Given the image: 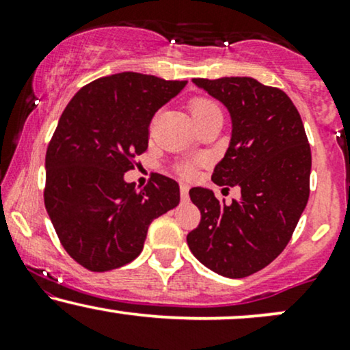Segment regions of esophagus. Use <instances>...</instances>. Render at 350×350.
<instances>
[{
    "mask_svg": "<svg viewBox=\"0 0 350 350\" xmlns=\"http://www.w3.org/2000/svg\"><path fill=\"white\" fill-rule=\"evenodd\" d=\"M179 189H180V198H183V200H187V198H189V186H187V184H180Z\"/></svg>",
    "mask_w": 350,
    "mask_h": 350,
    "instance_id": "1",
    "label": "esophagus"
}]
</instances>
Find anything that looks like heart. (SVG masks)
Returning a JSON list of instances; mask_svg holds the SVG:
<instances>
[{"instance_id": "obj_1", "label": "heart", "mask_w": 350, "mask_h": 350, "mask_svg": "<svg viewBox=\"0 0 350 350\" xmlns=\"http://www.w3.org/2000/svg\"><path fill=\"white\" fill-rule=\"evenodd\" d=\"M214 110H219V107H217L215 103L208 98L198 97L191 102L192 118H196V116H200L204 113H208V111H214ZM179 172L184 176V178H191V176H194V167H192L191 164H183V166L179 167Z\"/></svg>"}]
</instances>
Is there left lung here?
Wrapping results in <instances>:
<instances>
[{
    "label": "left lung",
    "mask_w": 350,
    "mask_h": 350,
    "mask_svg": "<svg viewBox=\"0 0 350 350\" xmlns=\"http://www.w3.org/2000/svg\"><path fill=\"white\" fill-rule=\"evenodd\" d=\"M230 113V144L215 166L217 186L242 198L220 202L206 187L189 191L200 211L187 245L196 258L227 278L270 265L290 242L309 199L311 148L303 120L283 90L252 77L192 79Z\"/></svg>",
    "instance_id": "left-lung-1"
}]
</instances>
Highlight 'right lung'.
Wrapping results in <instances>:
<instances>
[{
  "mask_svg": "<svg viewBox=\"0 0 350 350\" xmlns=\"http://www.w3.org/2000/svg\"><path fill=\"white\" fill-rule=\"evenodd\" d=\"M187 80L122 72L82 87L55 128L46 152L44 204L60 243L90 271L133 262L148 227L179 204V184L152 174L143 189L124 180L148 150L156 111Z\"/></svg>",
  "mask_w": 350,
  "mask_h": 350,
  "instance_id": "right-lung-1",
  "label": "right lung"
}]
</instances>
